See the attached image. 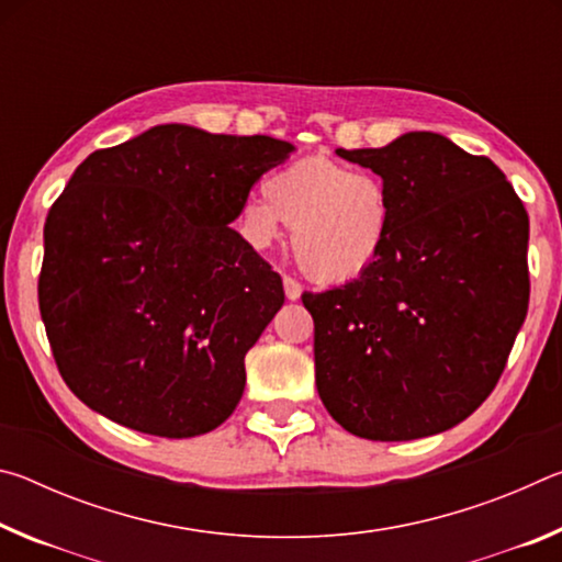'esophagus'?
Listing matches in <instances>:
<instances>
[{"label":"esophagus","instance_id":"34e87169","mask_svg":"<svg viewBox=\"0 0 562 562\" xmlns=\"http://www.w3.org/2000/svg\"><path fill=\"white\" fill-rule=\"evenodd\" d=\"M282 284H284V294H288V300H300V294H302V284H300L297 280L290 278V274H284Z\"/></svg>","mask_w":562,"mask_h":562}]
</instances>
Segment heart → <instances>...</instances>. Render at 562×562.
Instances as JSON below:
<instances>
[{
    "instance_id": "1",
    "label": "heart",
    "mask_w": 562,
    "mask_h": 562,
    "mask_svg": "<svg viewBox=\"0 0 562 562\" xmlns=\"http://www.w3.org/2000/svg\"><path fill=\"white\" fill-rule=\"evenodd\" d=\"M265 198H247L240 231L255 250L278 240L290 225L294 262L310 280L341 284L367 274L382 258L392 233L386 183L327 156H307L262 183Z\"/></svg>"
}]
</instances>
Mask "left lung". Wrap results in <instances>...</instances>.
<instances>
[{
    "instance_id": "8db88e82",
    "label": "left lung",
    "mask_w": 562,
    "mask_h": 562,
    "mask_svg": "<svg viewBox=\"0 0 562 562\" xmlns=\"http://www.w3.org/2000/svg\"><path fill=\"white\" fill-rule=\"evenodd\" d=\"M337 156L382 176L392 233L367 274L302 294L319 398L361 439L441 434L486 402L526 319L528 213L491 158L439 133Z\"/></svg>"
}]
</instances>
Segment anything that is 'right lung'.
I'll list each match as a JSON object with an SVG mask.
<instances>
[{
    "label": "right lung",
    "mask_w": 562,
    "mask_h": 562,
    "mask_svg": "<svg viewBox=\"0 0 562 562\" xmlns=\"http://www.w3.org/2000/svg\"><path fill=\"white\" fill-rule=\"evenodd\" d=\"M290 150L166 123L74 170L44 223L40 310L59 374L89 408L166 439L235 412L247 349L284 292L227 225Z\"/></svg>",
    "instance_id": "add662e5"
}]
</instances>
